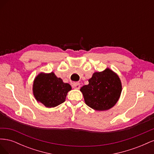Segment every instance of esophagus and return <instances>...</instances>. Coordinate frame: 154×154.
<instances>
[{
	"mask_svg": "<svg viewBox=\"0 0 154 154\" xmlns=\"http://www.w3.org/2000/svg\"><path fill=\"white\" fill-rule=\"evenodd\" d=\"M72 87L74 89H79L80 88V84L79 83H73Z\"/></svg>",
	"mask_w": 154,
	"mask_h": 154,
	"instance_id": "34e87169",
	"label": "esophagus"
}]
</instances>
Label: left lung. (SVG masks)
Returning <instances> with one entry per match:
<instances>
[{"mask_svg": "<svg viewBox=\"0 0 154 154\" xmlns=\"http://www.w3.org/2000/svg\"><path fill=\"white\" fill-rule=\"evenodd\" d=\"M85 103L92 109L103 111L111 109L117 103L122 91L118 75L106 68L96 72L88 80V84L80 88Z\"/></svg>", "mask_w": 154, "mask_h": 154, "instance_id": "8db88e82", "label": "left lung"}]
</instances>
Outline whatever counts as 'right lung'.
Instances as JSON below:
<instances>
[{"label": "right lung", "instance_id": "right-lung-1", "mask_svg": "<svg viewBox=\"0 0 154 154\" xmlns=\"http://www.w3.org/2000/svg\"><path fill=\"white\" fill-rule=\"evenodd\" d=\"M71 88L69 83H63L54 72H41L35 78L32 92L37 101L51 108L63 103Z\"/></svg>", "mask_w": 154, "mask_h": 154}]
</instances>
